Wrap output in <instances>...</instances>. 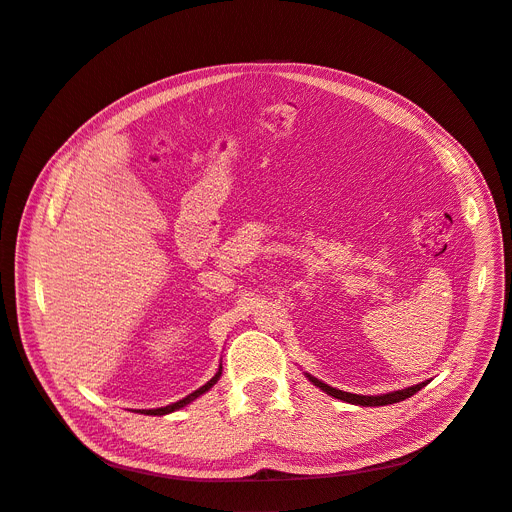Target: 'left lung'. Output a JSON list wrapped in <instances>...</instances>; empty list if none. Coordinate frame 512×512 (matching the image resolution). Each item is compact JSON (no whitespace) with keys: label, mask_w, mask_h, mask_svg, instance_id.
I'll return each instance as SVG.
<instances>
[{"label":"left lung","mask_w":512,"mask_h":512,"mask_svg":"<svg viewBox=\"0 0 512 512\" xmlns=\"http://www.w3.org/2000/svg\"><path fill=\"white\" fill-rule=\"evenodd\" d=\"M309 380L319 386L321 391H325L327 395H332L340 401H346V403H355V405H363V407H378V405H388V403H397V401H403L407 397H412L414 393H418L420 388L426 384V382H420L416 386H410V388H403V391H395V393H388V395H378V397H365V395H353V393H344V391H338V388H332L327 386L325 382L309 376Z\"/></svg>","instance_id":"8db88e82"}]
</instances>
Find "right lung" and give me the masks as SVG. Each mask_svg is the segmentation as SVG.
Segmentation results:
<instances>
[{"mask_svg": "<svg viewBox=\"0 0 512 512\" xmlns=\"http://www.w3.org/2000/svg\"><path fill=\"white\" fill-rule=\"evenodd\" d=\"M220 372H222V367H220V370H218V374L210 380V382H206V384H203L201 388H197V391L195 393H191L189 397H185V399H180V401H176V403H172V405H166V407H159V410H145V412H140V414H151V416H163V414H170V412H174V410H180V407H185L187 403H191L193 399H197L199 395H203V393H206L208 391V388H212L214 384H216V380L220 378Z\"/></svg>", "mask_w": 512, "mask_h": 512, "instance_id": "obj_1", "label": "right lung"}]
</instances>
